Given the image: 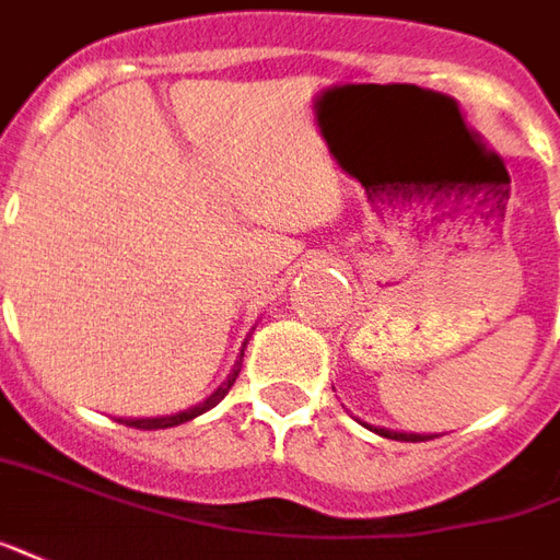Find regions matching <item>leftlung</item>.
<instances>
[{
    "label": "left lung",
    "mask_w": 560,
    "mask_h": 560,
    "mask_svg": "<svg viewBox=\"0 0 560 560\" xmlns=\"http://www.w3.org/2000/svg\"><path fill=\"white\" fill-rule=\"evenodd\" d=\"M384 439H396V442H423V439H430V435H415V433H393V430H375Z\"/></svg>",
    "instance_id": "left-lung-1"
}]
</instances>
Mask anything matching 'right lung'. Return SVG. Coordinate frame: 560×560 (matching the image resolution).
I'll use <instances>...</instances> for the list:
<instances>
[{"mask_svg": "<svg viewBox=\"0 0 560 560\" xmlns=\"http://www.w3.org/2000/svg\"><path fill=\"white\" fill-rule=\"evenodd\" d=\"M237 375H241V369H234L229 375V381L219 387V390L210 396V399H203L200 405H195V408H188V411H179V415H170V418H149V420H121V423H127V427H137V430H167V427H176V423H185V420L198 418V415H203V411H210L213 405H219L222 399H225V393L231 390V384L237 381Z\"/></svg>", "mask_w": 560, "mask_h": 560, "instance_id": "obj_1", "label": "right lung"}]
</instances>
